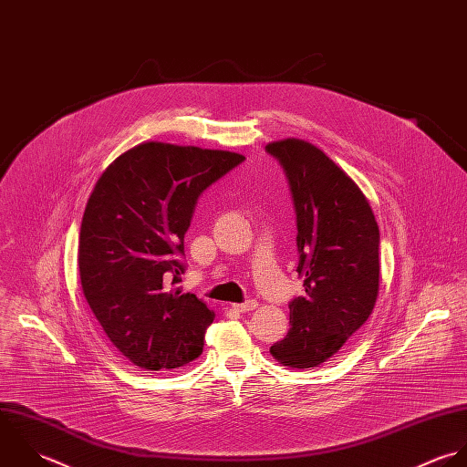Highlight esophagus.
<instances>
[{
	"instance_id": "esophagus-1",
	"label": "esophagus",
	"mask_w": 467,
	"mask_h": 467,
	"mask_svg": "<svg viewBox=\"0 0 467 467\" xmlns=\"http://www.w3.org/2000/svg\"><path fill=\"white\" fill-rule=\"evenodd\" d=\"M234 308L237 311H252L257 308V301H254V299H248V301H244V303H239V305H234Z\"/></svg>"
}]
</instances>
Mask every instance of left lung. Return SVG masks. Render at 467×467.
<instances>
[{
    "mask_svg": "<svg viewBox=\"0 0 467 467\" xmlns=\"http://www.w3.org/2000/svg\"><path fill=\"white\" fill-rule=\"evenodd\" d=\"M297 215V272L305 296L290 306L288 335L270 348L306 369L335 355L371 315L379 296L380 235L360 188L322 150L301 140L270 143Z\"/></svg>",
    "mask_w": 467,
    "mask_h": 467,
    "instance_id": "obj_1",
    "label": "left lung"
}]
</instances>
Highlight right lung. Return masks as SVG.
<instances>
[{
  "label": "right lung",
  "mask_w": 467,
  "mask_h": 467,
  "mask_svg": "<svg viewBox=\"0 0 467 467\" xmlns=\"http://www.w3.org/2000/svg\"><path fill=\"white\" fill-rule=\"evenodd\" d=\"M243 161L150 141L118 157L88 197L81 288L112 344L143 369L181 368L202 353L215 313L177 286L184 234L201 193Z\"/></svg>",
  "instance_id": "right-lung-1"
}]
</instances>
